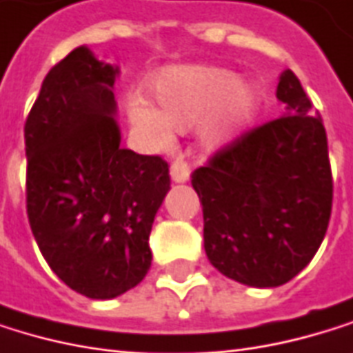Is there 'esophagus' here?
Wrapping results in <instances>:
<instances>
[{"label": "esophagus", "mask_w": 353, "mask_h": 353, "mask_svg": "<svg viewBox=\"0 0 353 353\" xmlns=\"http://www.w3.org/2000/svg\"><path fill=\"white\" fill-rule=\"evenodd\" d=\"M169 173H171V180H173L175 184H184V182L190 180V167H188V163L182 161V159H178V161H173V163H171Z\"/></svg>", "instance_id": "1"}]
</instances>
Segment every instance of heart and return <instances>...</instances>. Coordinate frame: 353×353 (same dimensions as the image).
Segmentation results:
<instances>
[{"label":"heart","instance_id":"b5f03b06","mask_svg":"<svg viewBox=\"0 0 353 353\" xmlns=\"http://www.w3.org/2000/svg\"><path fill=\"white\" fill-rule=\"evenodd\" d=\"M150 92L157 108L144 98H132L128 104L134 128L157 144H165L171 132L184 134L196 128L201 146L209 150L247 132L261 104L255 83L215 64L167 66L152 77Z\"/></svg>","mask_w":353,"mask_h":353}]
</instances>
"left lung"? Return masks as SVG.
I'll return each instance as SVG.
<instances>
[{
    "label": "left lung",
    "instance_id": "left-lung-1",
    "mask_svg": "<svg viewBox=\"0 0 353 353\" xmlns=\"http://www.w3.org/2000/svg\"><path fill=\"white\" fill-rule=\"evenodd\" d=\"M276 98L287 106L285 117L245 134L192 173L211 265L257 289L289 283L312 261L333 207L322 117L293 70L281 74Z\"/></svg>",
    "mask_w": 353,
    "mask_h": 353
}]
</instances>
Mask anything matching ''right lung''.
<instances>
[{
	"label": "right lung",
	"mask_w": 353,
	"mask_h": 353,
	"mask_svg": "<svg viewBox=\"0 0 353 353\" xmlns=\"http://www.w3.org/2000/svg\"><path fill=\"white\" fill-rule=\"evenodd\" d=\"M117 74L88 46L74 48L46 74L24 123L33 236L58 279L90 299H114L142 283L171 184L161 157L119 148Z\"/></svg>",
	"instance_id": "obj_1"
}]
</instances>
